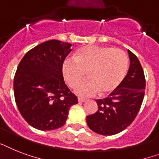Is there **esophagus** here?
Returning <instances> with one entry per match:
<instances>
[{
    "label": "esophagus",
    "mask_w": 159,
    "mask_h": 159,
    "mask_svg": "<svg viewBox=\"0 0 159 159\" xmlns=\"http://www.w3.org/2000/svg\"><path fill=\"white\" fill-rule=\"evenodd\" d=\"M77 100H78V102H79V103H82V102L86 101V99H84V98H82V97H78Z\"/></svg>",
    "instance_id": "esophagus-1"
}]
</instances>
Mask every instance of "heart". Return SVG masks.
Listing matches in <instances>:
<instances>
[{
	"instance_id": "obj_1",
	"label": "heart",
	"mask_w": 159,
	"mask_h": 159,
	"mask_svg": "<svg viewBox=\"0 0 159 159\" xmlns=\"http://www.w3.org/2000/svg\"><path fill=\"white\" fill-rule=\"evenodd\" d=\"M128 68V58L121 49L107 46H83L74 58H67L62 65L64 79L74 87L84 75L89 77L76 86L75 91L82 96H91L113 91L124 79Z\"/></svg>"
}]
</instances>
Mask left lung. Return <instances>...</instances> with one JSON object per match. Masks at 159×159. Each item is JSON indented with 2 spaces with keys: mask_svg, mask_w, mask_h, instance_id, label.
Wrapping results in <instances>:
<instances>
[{
  "mask_svg": "<svg viewBox=\"0 0 159 159\" xmlns=\"http://www.w3.org/2000/svg\"><path fill=\"white\" fill-rule=\"evenodd\" d=\"M130 67L120 85L108 97L96 100L98 110L86 117L89 128L96 133L112 135L132 123L142 104L145 90L144 71L138 58L128 50Z\"/></svg>",
  "mask_w": 159,
  "mask_h": 159,
  "instance_id": "8db88e82",
  "label": "left lung"
}]
</instances>
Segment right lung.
<instances>
[{"mask_svg":"<svg viewBox=\"0 0 159 159\" xmlns=\"http://www.w3.org/2000/svg\"><path fill=\"white\" fill-rule=\"evenodd\" d=\"M72 44L50 40L26 53L14 78L17 107L28 124L41 131L64 125L77 98L64 81L62 65Z\"/></svg>","mask_w":159,"mask_h":159,"instance_id":"obj_1","label":"right lung"}]
</instances>
